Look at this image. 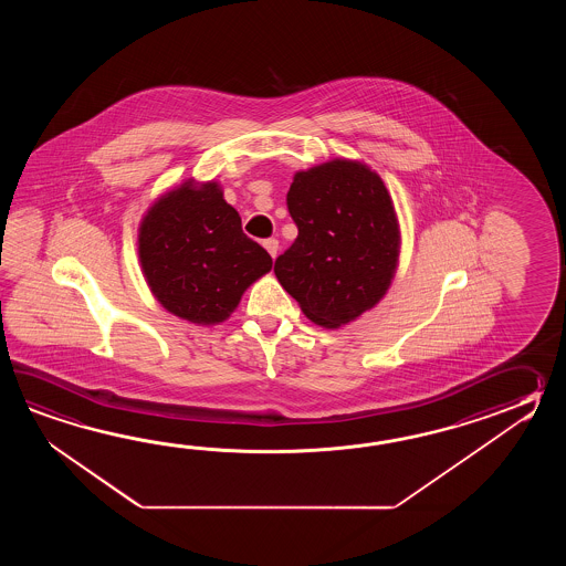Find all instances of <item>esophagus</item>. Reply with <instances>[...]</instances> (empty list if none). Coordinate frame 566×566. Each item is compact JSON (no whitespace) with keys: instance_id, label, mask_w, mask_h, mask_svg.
I'll return each mask as SVG.
<instances>
[{"instance_id":"esophagus-1","label":"esophagus","mask_w":566,"mask_h":566,"mask_svg":"<svg viewBox=\"0 0 566 566\" xmlns=\"http://www.w3.org/2000/svg\"><path fill=\"white\" fill-rule=\"evenodd\" d=\"M263 244H265V249H266V251H269V254H271V256H273V259H275V256H277V253H279L277 239H266V241L263 242Z\"/></svg>"}]
</instances>
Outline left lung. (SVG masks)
<instances>
[{"label":"left lung","instance_id":"obj_1","mask_svg":"<svg viewBox=\"0 0 566 566\" xmlns=\"http://www.w3.org/2000/svg\"><path fill=\"white\" fill-rule=\"evenodd\" d=\"M297 239L275 261L279 283L324 327L349 324L385 297L397 271L400 230L380 176L332 159L297 171L287 192Z\"/></svg>","mask_w":566,"mask_h":566}]
</instances>
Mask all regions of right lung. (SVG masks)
Wrapping results in <instances>:
<instances>
[{
  "label": "right lung",
  "mask_w": 566,
  "mask_h": 566,
  "mask_svg": "<svg viewBox=\"0 0 566 566\" xmlns=\"http://www.w3.org/2000/svg\"><path fill=\"white\" fill-rule=\"evenodd\" d=\"M137 242L156 300L192 324L224 322L273 266L271 254L242 232L217 181L188 180L164 193L142 220Z\"/></svg>",
  "instance_id": "add662e5"
}]
</instances>
